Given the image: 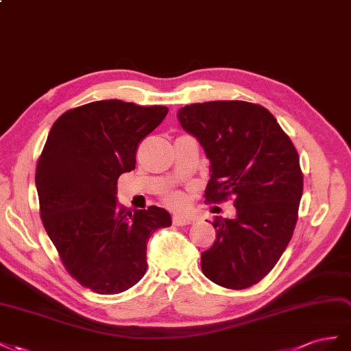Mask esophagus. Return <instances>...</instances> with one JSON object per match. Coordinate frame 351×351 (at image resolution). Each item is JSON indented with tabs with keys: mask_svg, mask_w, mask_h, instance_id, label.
Masks as SVG:
<instances>
[{
	"mask_svg": "<svg viewBox=\"0 0 351 351\" xmlns=\"http://www.w3.org/2000/svg\"><path fill=\"white\" fill-rule=\"evenodd\" d=\"M173 223L178 226H184V225H189L193 223V219L188 216H181V215H175L173 216Z\"/></svg>",
	"mask_w": 351,
	"mask_h": 351,
	"instance_id": "1",
	"label": "esophagus"
}]
</instances>
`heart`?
I'll use <instances>...</instances> for the list:
<instances>
[{
  "label": "heart",
  "mask_w": 351,
  "mask_h": 351,
  "mask_svg": "<svg viewBox=\"0 0 351 351\" xmlns=\"http://www.w3.org/2000/svg\"><path fill=\"white\" fill-rule=\"evenodd\" d=\"M165 202L173 208H182L185 206V195L179 191H170L165 194Z\"/></svg>",
  "instance_id": "heart-1"
}]
</instances>
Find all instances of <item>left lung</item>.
I'll use <instances>...</instances> for the list:
<instances>
[{"label": "left lung", "instance_id": "left-lung-1", "mask_svg": "<svg viewBox=\"0 0 351 351\" xmlns=\"http://www.w3.org/2000/svg\"><path fill=\"white\" fill-rule=\"evenodd\" d=\"M179 123L210 160L206 202L234 198L237 216H216V241L202 253L215 284L244 289L274 269L293 237L303 194L297 149L274 114L247 101L179 108Z\"/></svg>", "mask_w": 351, "mask_h": 351}]
</instances>
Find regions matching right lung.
I'll list each match as a JSON object with an SVG mask.
<instances>
[{
  "label": "right lung",
  "instance_id": "add662e5",
  "mask_svg": "<svg viewBox=\"0 0 351 351\" xmlns=\"http://www.w3.org/2000/svg\"><path fill=\"white\" fill-rule=\"evenodd\" d=\"M169 108L103 99L60 116L38 160L35 184L45 231L76 281L119 294L147 270V243L172 225L165 208L117 203V179L135 169L138 144Z\"/></svg>",
  "mask_w": 351,
  "mask_h": 351
}]
</instances>
